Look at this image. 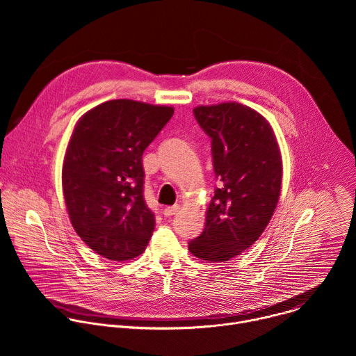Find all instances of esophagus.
Returning a JSON list of instances; mask_svg holds the SVG:
<instances>
[{
    "instance_id": "34e87169",
    "label": "esophagus",
    "mask_w": 356,
    "mask_h": 356,
    "mask_svg": "<svg viewBox=\"0 0 356 356\" xmlns=\"http://www.w3.org/2000/svg\"><path fill=\"white\" fill-rule=\"evenodd\" d=\"M179 210H180V206H179V204H176V206H170V207H165L163 214H165L166 217H172V216H175Z\"/></svg>"
}]
</instances>
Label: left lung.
Segmentation results:
<instances>
[{"mask_svg": "<svg viewBox=\"0 0 356 356\" xmlns=\"http://www.w3.org/2000/svg\"><path fill=\"white\" fill-rule=\"evenodd\" d=\"M198 125L211 138L216 179L206 227L188 242L194 257L227 262L268 227L282 187L280 149L269 122L239 103L200 106Z\"/></svg>", "mask_w": 356, "mask_h": 356, "instance_id": "1", "label": "left lung"}]
</instances>
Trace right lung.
<instances>
[{"instance_id":"right-lung-1","label":"right lung","mask_w":356,"mask_h":356,"mask_svg":"<svg viewBox=\"0 0 356 356\" xmlns=\"http://www.w3.org/2000/svg\"><path fill=\"white\" fill-rule=\"evenodd\" d=\"M173 113L111 99L79 120L65 155L63 194L74 231L98 255L129 261L149 243L155 214L143 198L142 155Z\"/></svg>"}]
</instances>
